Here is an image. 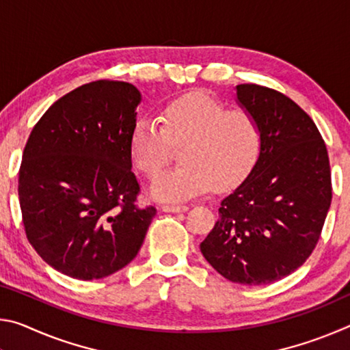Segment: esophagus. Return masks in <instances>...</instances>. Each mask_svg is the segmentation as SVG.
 Returning <instances> with one entry per match:
<instances>
[{
    "mask_svg": "<svg viewBox=\"0 0 350 350\" xmlns=\"http://www.w3.org/2000/svg\"><path fill=\"white\" fill-rule=\"evenodd\" d=\"M188 206L187 205H176V204H163L162 205V211L165 213H180V211H187Z\"/></svg>",
    "mask_w": 350,
    "mask_h": 350,
    "instance_id": "esophagus-1",
    "label": "esophagus"
}]
</instances>
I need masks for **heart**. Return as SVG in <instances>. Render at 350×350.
Here are the masks:
<instances>
[{
	"label": "heart",
	"mask_w": 350,
	"mask_h": 350,
	"mask_svg": "<svg viewBox=\"0 0 350 350\" xmlns=\"http://www.w3.org/2000/svg\"><path fill=\"white\" fill-rule=\"evenodd\" d=\"M262 128L250 109L228 108L205 92H189L167 103L161 125L139 118L129 135V152L146 177H156L180 150V167L157 177L151 194L159 200H187L241 183L258 163Z\"/></svg>",
	"instance_id": "1"
}]
</instances>
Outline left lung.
Listing matches in <instances>:
<instances>
[{"label": "left lung", "instance_id": "obj_1", "mask_svg": "<svg viewBox=\"0 0 350 350\" xmlns=\"http://www.w3.org/2000/svg\"><path fill=\"white\" fill-rule=\"evenodd\" d=\"M258 117L262 151L247 179L222 199L200 252L228 281L262 286L301 267L317 247L332 202L329 154L292 98L259 85L236 86Z\"/></svg>", "mask_w": 350, "mask_h": 350}]
</instances>
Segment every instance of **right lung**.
Instances as JSON below:
<instances>
[{
    "instance_id": "right-lung-1",
    "label": "right lung",
    "mask_w": 350,
    "mask_h": 350,
    "mask_svg": "<svg viewBox=\"0 0 350 350\" xmlns=\"http://www.w3.org/2000/svg\"><path fill=\"white\" fill-rule=\"evenodd\" d=\"M126 81L86 83L58 98L23 151L18 198L27 241L51 267L100 280L131 262L157 210L139 206L129 135L140 103Z\"/></svg>"
}]
</instances>
